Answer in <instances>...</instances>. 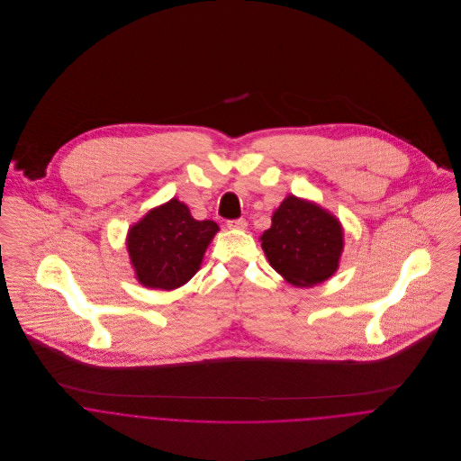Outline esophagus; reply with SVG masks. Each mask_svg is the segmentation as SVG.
<instances>
[{"label": "esophagus", "instance_id": "1", "mask_svg": "<svg viewBox=\"0 0 461 461\" xmlns=\"http://www.w3.org/2000/svg\"><path fill=\"white\" fill-rule=\"evenodd\" d=\"M227 227L232 230H245L247 229V220L245 218H238V220H229Z\"/></svg>", "mask_w": 461, "mask_h": 461}]
</instances>
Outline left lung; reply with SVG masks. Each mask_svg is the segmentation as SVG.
Listing matches in <instances>:
<instances>
[{
  "mask_svg": "<svg viewBox=\"0 0 461 461\" xmlns=\"http://www.w3.org/2000/svg\"><path fill=\"white\" fill-rule=\"evenodd\" d=\"M261 240L271 267L296 287H314L339 269L344 229L335 214L307 198L287 195Z\"/></svg>",
  "mask_w": 461,
  "mask_h": 461,
  "instance_id": "left-lung-1",
  "label": "left lung"
}]
</instances>
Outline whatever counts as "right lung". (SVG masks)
Returning a JSON list of instances; mask_svg holds the SVG:
<instances>
[{"mask_svg": "<svg viewBox=\"0 0 461 461\" xmlns=\"http://www.w3.org/2000/svg\"><path fill=\"white\" fill-rule=\"evenodd\" d=\"M220 227L198 221L179 198L152 207L132 223L126 249L136 280L149 289L172 291L185 285L200 267Z\"/></svg>", "mask_w": 461, "mask_h": 461, "instance_id": "obj_1", "label": "right lung"}]
</instances>
